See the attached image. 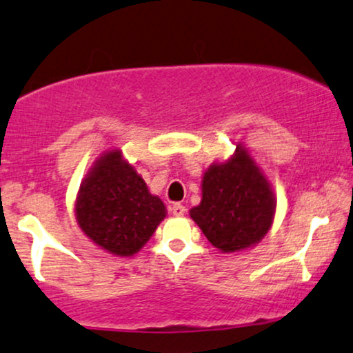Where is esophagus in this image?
<instances>
[{"mask_svg": "<svg viewBox=\"0 0 353 353\" xmlns=\"http://www.w3.org/2000/svg\"><path fill=\"white\" fill-rule=\"evenodd\" d=\"M185 206L180 205V203H175V205L172 206V213L175 214V216H183L185 214Z\"/></svg>", "mask_w": 353, "mask_h": 353, "instance_id": "esophagus-1", "label": "esophagus"}]
</instances>
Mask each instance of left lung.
Here are the masks:
<instances>
[{"instance_id":"1","label":"left lung","mask_w":353,"mask_h":353,"mask_svg":"<svg viewBox=\"0 0 353 353\" xmlns=\"http://www.w3.org/2000/svg\"><path fill=\"white\" fill-rule=\"evenodd\" d=\"M274 214L272 186L243 143L230 159L205 170L201 201L190 210V218L221 252L256 246L271 230Z\"/></svg>"}]
</instances>
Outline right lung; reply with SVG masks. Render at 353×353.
<instances>
[{"instance_id":"obj_1","label":"right lung","mask_w":353,"mask_h":353,"mask_svg":"<svg viewBox=\"0 0 353 353\" xmlns=\"http://www.w3.org/2000/svg\"><path fill=\"white\" fill-rule=\"evenodd\" d=\"M77 225L101 250L120 258L139 252L167 216L159 196L120 148L103 152L82 180L76 196Z\"/></svg>"}]
</instances>
